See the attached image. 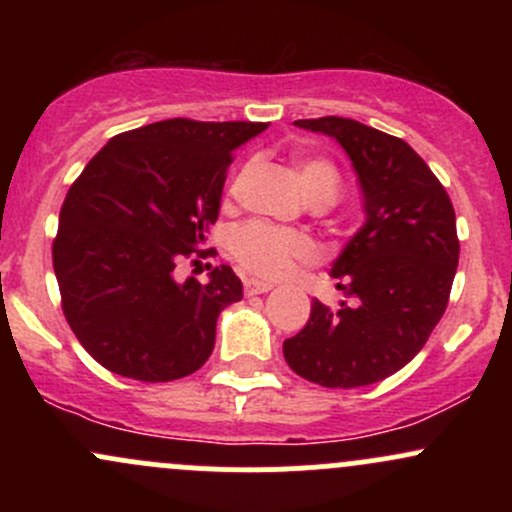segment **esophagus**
Returning a JSON list of instances; mask_svg holds the SVG:
<instances>
[{
	"label": "esophagus",
	"instance_id": "34e87169",
	"mask_svg": "<svg viewBox=\"0 0 512 512\" xmlns=\"http://www.w3.org/2000/svg\"><path fill=\"white\" fill-rule=\"evenodd\" d=\"M272 289H274L272 281L245 279V293H248V296H257V293H267V291H272Z\"/></svg>",
	"mask_w": 512,
	"mask_h": 512
}]
</instances>
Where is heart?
<instances>
[{
    "label": "heart",
    "instance_id": "1",
    "mask_svg": "<svg viewBox=\"0 0 512 512\" xmlns=\"http://www.w3.org/2000/svg\"><path fill=\"white\" fill-rule=\"evenodd\" d=\"M298 175L305 195L310 199H325L332 202L339 190V175L327 161H301ZM233 257L250 272L260 276H284L298 262L313 257V243L301 231L279 228L264 221H248L231 233Z\"/></svg>",
    "mask_w": 512,
    "mask_h": 512
}]
</instances>
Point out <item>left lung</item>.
Segmentation results:
<instances>
[{"label": "left lung", "instance_id": "left-lung-1", "mask_svg": "<svg viewBox=\"0 0 512 512\" xmlns=\"http://www.w3.org/2000/svg\"><path fill=\"white\" fill-rule=\"evenodd\" d=\"M293 125L346 151L366 221L332 262L344 301L330 308L315 298L308 325L284 342V358L322 387L380 383L424 349L448 308L460 260L455 209L402 139L334 115Z\"/></svg>", "mask_w": 512, "mask_h": 512}]
</instances>
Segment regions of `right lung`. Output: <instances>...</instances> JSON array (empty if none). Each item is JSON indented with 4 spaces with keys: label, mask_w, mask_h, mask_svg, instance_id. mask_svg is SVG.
Masks as SVG:
<instances>
[{
    "label": "right lung",
    "mask_w": 512,
    "mask_h": 512,
    "mask_svg": "<svg viewBox=\"0 0 512 512\" xmlns=\"http://www.w3.org/2000/svg\"><path fill=\"white\" fill-rule=\"evenodd\" d=\"M267 127L154 122L110 139L69 187L52 264L64 317L103 368L168 383L207 363L216 320L243 284L228 264L207 284L178 281L175 264L219 216L233 151Z\"/></svg>",
    "instance_id": "obj_1"
}]
</instances>
